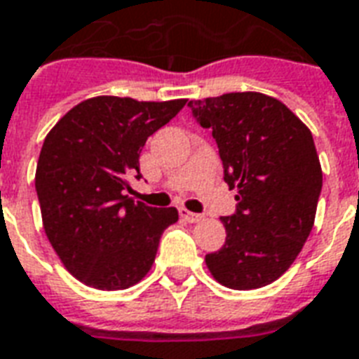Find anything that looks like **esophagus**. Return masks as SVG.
<instances>
[{
    "label": "esophagus",
    "instance_id": "1",
    "mask_svg": "<svg viewBox=\"0 0 359 359\" xmlns=\"http://www.w3.org/2000/svg\"><path fill=\"white\" fill-rule=\"evenodd\" d=\"M180 217L188 222H200L203 219V215H198V213H192V211H188V209H180Z\"/></svg>",
    "mask_w": 359,
    "mask_h": 359
}]
</instances>
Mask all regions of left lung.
Returning <instances> with one entry per match:
<instances>
[{"label":"left lung","instance_id":"obj_1","mask_svg":"<svg viewBox=\"0 0 359 359\" xmlns=\"http://www.w3.org/2000/svg\"><path fill=\"white\" fill-rule=\"evenodd\" d=\"M213 131L238 211L222 217L226 241L205 264L224 287H264L285 274L312 232L321 165L312 133L287 106L262 93L190 100Z\"/></svg>","mask_w":359,"mask_h":359}]
</instances>
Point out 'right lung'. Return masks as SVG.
<instances>
[{
	"mask_svg": "<svg viewBox=\"0 0 359 359\" xmlns=\"http://www.w3.org/2000/svg\"><path fill=\"white\" fill-rule=\"evenodd\" d=\"M187 98L144 102L93 97L47 133L36 169L47 240L74 278L100 291L139 283L154 264L159 238L179 220L175 207L126 196L140 179L139 156L150 135L184 108Z\"/></svg>",
	"mask_w": 359,
	"mask_h": 359,
	"instance_id": "1",
	"label": "right lung"
}]
</instances>
